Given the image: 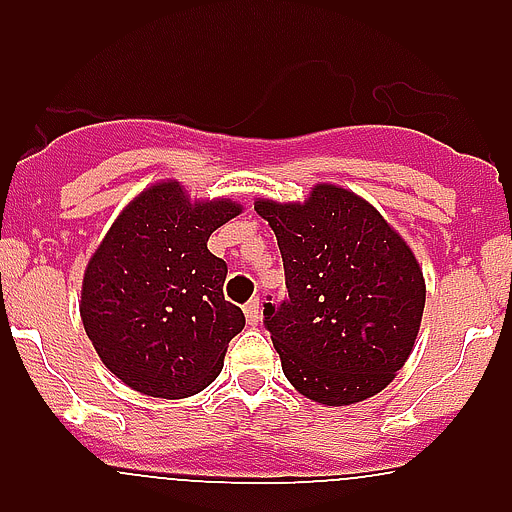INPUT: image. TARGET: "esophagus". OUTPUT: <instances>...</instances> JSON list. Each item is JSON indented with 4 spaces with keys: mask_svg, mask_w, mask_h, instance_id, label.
Returning <instances> with one entry per match:
<instances>
[{
    "mask_svg": "<svg viewBox=\"0 0 512 512\" xmlns=\"http://www.w3.org/2000/svg\"><path fill=\"white\" fill-rule=\"evenodd\" d=\"M242 312H245L247 324H250V327H257V324H260V299H250V302L242 307Z\"/></svg>",
    "mask_w": 512,
    "mask_h": 512,
    "instance_id": "1",
    "label": "esophagus"
}]
</instances>
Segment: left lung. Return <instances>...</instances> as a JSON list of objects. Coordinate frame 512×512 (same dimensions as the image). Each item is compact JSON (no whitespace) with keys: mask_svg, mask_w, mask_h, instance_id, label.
<instances>
[{"mask_svg":"<svg viewBox=\"0 0 512 512\" xmlns=\"http://www.w3.org/2000/svg\"><path fill=\"white\" fill-rule=\"evenodd\" d=\"M277 235L289 299L265 304L287 381L322 406H352L394 381L421 329L426 280L399 230L361 195L317 183L304 200L257 198Z\"/></svg>","mask_w":512,"mask_h":512,"instance_id":"1","label":"left lung"}]
</instances>
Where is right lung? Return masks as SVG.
Masks as SVG:
<instances>
[{
	"instance_id": "1",
	"label": "right lung",
	"mask_w": 512,
	"mask_h": 512,
	"mask_svg": "<svg viewBox=\"0 0 512 512\" xmlns=\"http://www.w3.org/2000/svg\"><path fill=\"white\" fill-rule=\"evenodd\" d=\"M242 213L230 198H190L178 180L143 188L98 242L81 282V322L98 359L133 391L188 399L223 371L242 309L225 302L227 265L208 250Z\"/></svg>"
}]
</instances>
